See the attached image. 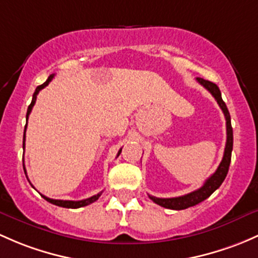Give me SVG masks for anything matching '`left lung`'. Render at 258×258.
<instances>
[{"mask_svg":"<svg viewBox=\"0 0 258 258\" xmlns=\"http://www.w3.org/2000/svg\"><path fill=\"white\" fill-rule=\"evenodd\" d=\"M198 83L202 84L205 89L215 97L216 102L222 110L225 115V120H226V146H225L224 157H222L221 163L219 164L218 169L215 170L211 177H209L205 183L203 184L202 188L197 189V190L191 191V193L183 195V197L177 198H156L148 195L151 200H153L156 204L161 205V207L172 209V210H183V209L194 207V205L199 204V203L204 202L207 198L210 197L219 186L221 185L222 181L226 178L227 172H229L230 162H231V152H232V143H234V135H232V127H231V117H230L229 110H227L226 104L222 101L221 93L219 90L218 85L209 80H204L202 78H197Z\"/></svg>","mask_w":258,"mask_h":258,"instance_id":"left-lung-1","label":"left lung"}]
</instances>
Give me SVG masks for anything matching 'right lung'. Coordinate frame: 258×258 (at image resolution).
Masks as SVG:
<instances>
[{"label": "right lung", "instance_id": "add662e5", "mask_svg": "<svg viewBox=\"0 0 258 258\" xmlns=\"http://www.w3.org/2000/svg\"><path fill=\"white\" fill-rule=\"evenodd\" d=\"M53 78H54V74L49 75V78H48L47 81H45L44 84H42V85L37 86L36 91H34V94H33V97H32V102H31V105H29V106H28V110H27V116H26L27 121H28V116H29V113H31L32 108H33L34 104H36V100H37V95H38V93H39V91L42 90V89H44L45 86H47L48 84L50 83V81H51V79H53ZM26 130H27V124H26V127H24L23 148H24V138H26ZM121 151H122V148H121L120 151H118L117 156H120ZM23 169H24V173H26V168H24V164H23ZM101 194H102V191H101V193H99V194L94 195V197L88 198V199L78 200V202H74V200H56V199H50V198H47V197H45V195H42V197L44 198V199L47 200V202H49V203H51V204H54V205H58V207H61V208H69V209H78V208H81V207H86V205H89V204H91V203L96 202V200L99 199L100 195H101Z\"/></svg>", "mask_w": 258, "mask_h": 258}]
</instances>
